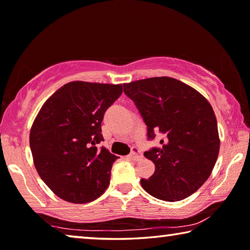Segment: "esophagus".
<instances>
[{
  "label": "esophagus",
  "mask_w": 250,
  "mask_h": 250,
  "mask_svg": "<svg viewBox=\"0 0 250 250\" xmlns=\"http://www.w3.org/2000/svg\"><path fill=\"white\" fill-rule=\"evenodd\" d=\"M128 157L132 159V161H140V159L142 158V154L140 153L138 148H136V147H133L132 153L128 155Z\"/></svg>",
  "instance_id": "esophagus-1"
}]
</instances>
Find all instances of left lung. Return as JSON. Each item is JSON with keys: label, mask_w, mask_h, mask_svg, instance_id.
<instances>
[{"label": "left lung", "mask_w": 250, "mask_h": 250, "mask_svg": "<svg viewBox=\"0 0 250 250\" xmlns=\"http://www.w3.org/2000/svg\"><path fill=\"white\" fill-rule=\"evenodd\" d=\"M147 126V137L163 135L161 147L144 156L155 164V173L141 179L149 195L177 202L194 194L211 174L219 153L214 109L202 94L171 77H150L124 84Z\"/></svg>", "instance_id": "1"}]
</instances>
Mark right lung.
I'll use <instances>...</instances> for the list:
<instances>
[{"label":"right lung","instance_id":"obj_1","mask_svg":"<svg viewBox=\"0 0 250 250\" xmlns=\"http://www.w3.org/2000/svg\"><path fill=\"white\" fill-rule=\"evenodd\" d=\"M124 85L71 82L43 104L33 123L30 146L35 168L48 188L73 204L89 203L109 185L118 158L105 147L102 121Z\"/></svg>","mask_w":250,"mask_h":250}]
</instances>
